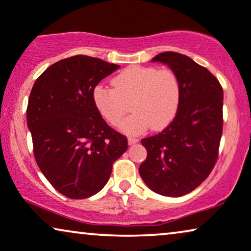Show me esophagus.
<instances>
[{
    "label": "esophagus",
    "mask_w": 251,
    "mask_h": 251,
    "mask_svg": "<svg viewBox=\"0 0 251 251\" xmlns=\"http://www.w3.org/2000/svg\"><path fill=\"white\" fill-rule=\"evenodd\" d=\"M127 141H128V145L132 146V145H135V143H138L139 142V139L133 138V136H129V138L127 139Z\"/></svg>",
    "instance_id": "1"
}]
</instances>
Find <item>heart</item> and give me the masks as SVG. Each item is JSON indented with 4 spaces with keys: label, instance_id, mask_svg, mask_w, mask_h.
<instances>
[{
    "label": "heart",
    "instance_id": "1",
    "mask_svg": "<svg viewBox=\"0 0 251 251\" xmlns=\"http://www.w3.org/2000/svg\"><path fill=\"white\" fill-rule=\"evenodd\" d=\"M111 83L113 89L103 85L93 89V103L110 125H117L131 105L133 113L119 125L126 134H140L149 126L153 131L165 128L178 112L181 86L171 70L132 65Z\"/></svg>",
    "mask_w": 251,
    "mask_h": 251
}]
</instances>
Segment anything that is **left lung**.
I'll list each match as a JSON object with an SVG mask.
<instances>
[{
  "instance_id": "left-lung-1",
  "label": "left lung",
  "mask_w": 251,
  "mask_h": 251,
  "mask_svg": "<svg viewBox=\"0 0 251 251\" xmlns=\"http://www.w3.org/2000/svg\"><path fill=\"white\" fill-rule=\"evenodd\" d=\"M178 75L181 100L168 127L142 139L147 158L140 176L152 192L164 196L186 195L211 172L223 133V88L209 70L179 52L158 53L151 59Z\"/></svg>"
}]
</instances>
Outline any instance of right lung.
I'll return each instance as SVG.
<instances>
[{"instance_id":"right-lung-1","label":"right lung","mask_w":251,"mask_h":251,"mask_svg":"<svg viewBox=\"0 0 251 251\" xmlns=\"http://www.w3.org/2000/svg\"><path fill=\"white\" fill-rule=\"evenodd\" d=\"M119 65L78 55L49 66L29 94L27 127L40 170L73 200L91 198L108 182L127 139L100 116L93 89Z\"/></svg>"}]
</instances>
